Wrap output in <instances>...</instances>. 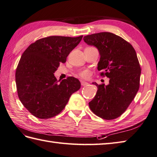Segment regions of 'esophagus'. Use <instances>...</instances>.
I'll return each mask as SVG.
<instances>
[{"instance_id":"esophagus-1","label":"esophagus","mask_w":157,"mask_h":157,"mask_svg":"<svg viewBox=\"0 0 157 157\" xmlns=\"http://www.w3.org/2000/svg\"><path fill=\"white\" fill-rule=\"evenodd\" d=\"M81 84L82 86H87L88 84V83L86 82H84V81H81Z\"/></svg>"}]
</instances>
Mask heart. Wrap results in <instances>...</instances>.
I'll return each mask as SVG.
<instances>
[{"instance_id": "1", "label": "heart", "mask_w": 157, "mask_h": 157, "mask_svg": "<svg viewBox=\"0 0 157 157\" xmlns=\"http://www.w3.org/2000/svg\"><path fill=\"white\" fill-rule=\"evenodd\" d=\"M79 75L84 78H88L89 75H90V72L88 70H84L79 73Z\"/></svg>"}]
</instances>
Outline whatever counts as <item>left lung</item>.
I'll use <instances>...</instances> for the list:
<instances>
[{"label":"left lung","instance_id":"obj_1","mask_svg":"<svg viewBox=\"0 0 157 157\" xmlns=\"http://www.w3.org/2000/svg\"><path fill=\"white\" fill-rule=\"evenodd\" d=\"M84 41L97 48L100 54L97 69L109 78V84H93L97 94L89 102L94 114L112 120L123 113L136 97L140 88L141 68L136 50L129 43L108 32L86 35Z\"/></svg>","mask_w":157,"mask_h":157}]
</instances>
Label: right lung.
<instances>
[{"label": "right lung", "instance_id": "add662e5", "mask_svg": "<svg viewBox=\"0 0 157 157\" xmlns=\"http://www.w3.org/2000/svg\"><path fill=\"white\" fill-rule=\"evenodd\" d=\"M78 37L51 36L40 39L24 52L15 72L18 97L36 118L48 119L63 111L81 84L69 77L58 82L54 73L81 41ZM60 81V80H59Z\"/></svg>", "mask_w": 157, "mask_h": 157}]
</instances>
